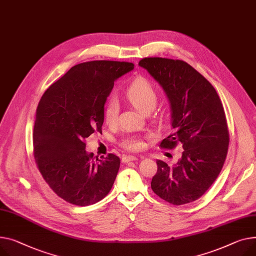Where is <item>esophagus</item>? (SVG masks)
<instances>
[{
	"label": "esophagus",
	"mask_w": 256,
	"mask_h": 256,
	"mask_svg": "<svg viewBox=\"0 0 256 256\" xmlns=\"http://www.w3.org/2000/svg\"><path fill=\"white\" fill-rule=\"evenodd\" d=\"M138 160V158H136V156H122V162H124V164H126V162H134V160Z\"/></svg>",
	"instance_id": "34e87169"
}]
</instances>
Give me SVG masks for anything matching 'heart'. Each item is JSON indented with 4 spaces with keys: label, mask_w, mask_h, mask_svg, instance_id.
I'll return each instance as SVG.
<instances>
[{
    "label": "heart",
    "mask_w": 256,
    "mask_h": 256,
    "mask_svg": "<svg viewBox=\"0 0 256 256\" xmlns=\"http://www.w3.org/2000/svg\"><path fill=\"white\" fill-rule=\"evenodd\" d=\"M126 98L144 114L154 110L158 104V94L152 84L144 78L134 80L126 92ZM119 112V104L116 98H111L105 109V119L109 124L116 122ZM120 146L130 151H137L144 147V142L137 136H128L120 141Z\"/></svg>",
    "instance_id": "obj_1"
}]
</instances>
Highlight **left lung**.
Segmentation results:
<instances>
[{"label":"left lung","instance_id":"obj_1","mask_svg":"<svg viewBox=\"0 0 256 256\" xmlns=\"http://www.w3.org/2000/svg\"><path fill=\"white\" fill-rule=\"evenodd\" d=\"M139 66L162 88L171 108L173 134L160 147L173 149L181 143L184 149L174 166L156 160L151 188L173 205L196 200L216 180L228 154L224 106L212 84L183 60L146 58Z\"/></svg>","mask_w":256,"mask_h":256}]
</instances>
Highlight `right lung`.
<instances>
[{"label":"right lung","instance_id":"obj_1","mask_svg":"<svg viewBox=\"0 0 256 256\" xmlns=\"http://www.w3.org/2000/svg\"><path fill=\"white\" fill-rule=\"evenodd\" d=\"M134 64L94 60L78 64L42 96L36 112L34 156L44 180L60 198L77 206L104 198L116 179L120 158L94 156L84 139L102 132L114 82Z\"/></svg>","mask_w":256,"mask_h":256}]
</instances>
